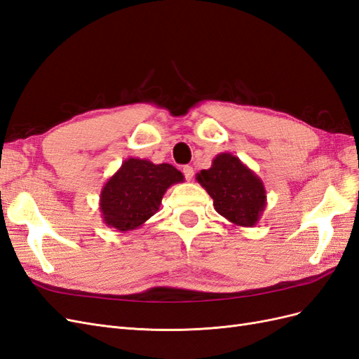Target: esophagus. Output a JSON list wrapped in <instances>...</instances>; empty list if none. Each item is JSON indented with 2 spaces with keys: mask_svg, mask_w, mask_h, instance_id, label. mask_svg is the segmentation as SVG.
<instances>
[{
  "mask_svg": "<svg viewBox=\"0 0 359 359\" xmlns=\"http://www.w3.org/2000/svg\"><path fill=\"white\" fill-rule=\"evenodd\" d=\"M182 173H184V177H186L187 180H191L193 175H194V170H193L191 166H184L182 168Z\"/></svg>",
  "mask_w": 359,
  "mask_h": 359,
  "instance_id": "34e87169",
  "label": "esophagus"
}]
</instances>
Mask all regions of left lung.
<instances>
[{"mask_svg": "<svg viewBox=\"0 0 359 359\" xmlns=\"http://www.w3.org/2000/svg\"><path fill=\"white\" fill-rule=\"evenodd\" d=\"M196 180L212 198L215 211L235 226L257 224L266 208L262 180L231 153L217 154L211 168L201 170Z\"/></svg>", "mask_w": 359, "mask_h": 359, "instance_id": "left-lung-1", "label": "left lung"}]
</instances>
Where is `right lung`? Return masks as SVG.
I'll list each match as a JSON object with an SVG mask.
<instances>
[{"label":"right lung","instance_id":"1","mask_svg":"<svg viewBox=\"0 0 359 359\" xmlns=\"http://www.w3.org/2000/svg\"><path fill=\"white\" fill-rule=\"evenodd\" d=\"M182 181V173L169 163L154 165L135 157L124 160L102 189L103 223L118 232L137 229L158 211L166 190Z\"/></svg>","mask_w":359,"mask_h":359}]
</instances>
